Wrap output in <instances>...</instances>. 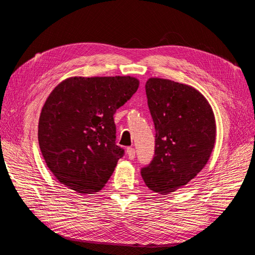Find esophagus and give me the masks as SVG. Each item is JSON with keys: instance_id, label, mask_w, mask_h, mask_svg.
Wrapping results in <instances>:
<instances>
[{"instance_id": "1", "label": "esophagus", "mask_w": 255, "mask_h": 255, "mask_svg": "<svg viewBox=\"0 0 255 255\" xmlns=\"http://www.w3.org/2000/svg\"><path fill=\"white\" fill-rule=\"evenodd\" d=\"M135 149L134 148H128L127 149V154L129 159H134L135 158Z\"/></svg>"}]
</instances>
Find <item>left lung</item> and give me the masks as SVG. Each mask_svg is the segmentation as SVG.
Listing matches in <instances>:
<instances>
[{"label": "left lung", "instance_id": "left-lung-1", "mask_svg": "<svg viewBox=\"0 0 255 255\" xmlns=\"http://www.w3.org/2000/svg\"><path fill=\"white\" fill-rule=\"evenodd\" d=\"M148 106L155 127V150L141 176L151 190L168 195L202 170L216 139L210 103L188 85L151 78L145 83Z\"/></svg>", "mask_w": 255, "mask_h": 255}]
</instances>
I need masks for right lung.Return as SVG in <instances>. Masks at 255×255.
<instances>
[{
	"label": "right lung",
	"mask_w": 255,
	"mask_h": 255,
	"mask_svg": "<svg viewBox=\"0 0 255 255\" xmlns=\"http://www.w3.org/2000/svg\"><path fill=\"white\" fill-rule=\"evenodd\" d=\"M138 86L132 76H74L54 88L40 114L38 141L58 182L84 195L105 186L125 155L116 144L114 115Z\"/></svg>",
	"instance_id": "right-lung-1"
}]
</instances>
